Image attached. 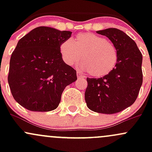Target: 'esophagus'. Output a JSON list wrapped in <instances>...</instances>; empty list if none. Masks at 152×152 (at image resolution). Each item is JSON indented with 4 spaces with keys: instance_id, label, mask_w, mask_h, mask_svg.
I'll return each mask as SVG.
<instances>
[{
    "instance_id": "obj_1",
    "label": "esophagus",
    "mask_w": 152,
    "mask_h": 152,
    "mask_svg": "<svg viewBox=\"0 0 152 152\" xmlns=\"http://www.w3.org/2000/svg\"><path fill=\"white\" fill-rule=\"evenodd\" d=\"M77 77H78V78H85V76H83L81 73L77 72Z\"/></svg>"
}]
</instances>
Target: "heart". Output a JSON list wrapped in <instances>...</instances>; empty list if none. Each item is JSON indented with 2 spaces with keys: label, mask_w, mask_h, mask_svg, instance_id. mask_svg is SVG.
Here are the masks:
<instances>
[{
  "label": "heart",
  "mask_w": 152,
  "mask_h": 152,
  "mask_svg": "<svg viewBox=\"0 0 152 152\" xmlns=\"http://www.w3.org/2000/svg\"><path fill=\"white\" fill-rule=\"evenodd\" d=\"M60 53L64 63L74 66L83 58V70L94 77L107 76L114 69L118 61V53L114 45L94 33H81L74 40L61 43Z\"/></svg>",
  "instance_id": "1"
}]
</instances>
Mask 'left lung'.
Returning <instances> with one entry per match:
<instances>
[{"instance_id":"left-lung-1","label":"left lung","mask_w":152,"mask_h":152,"mask_svg":"<svg viewBox=\"0 0 152 152\" xmlns=\"http://www.w3.org/2000/svg\"><path fill=\"white\" fill-rule=\"evenodd\" d=\"M109 38L118 53L114 69L99 78H87L85 101L88 108L100 114L120 112L134 104L142 85V54L137 43L119 29L96 31Z\"/></svg>"}]
</instances>
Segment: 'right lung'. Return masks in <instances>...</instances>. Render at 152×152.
Instances as JSON below:
<instances>
[{
    "mask_svg": "<svg viewBox=\"0 0 152 152\" xmlns=\"http://www.w3.org/2000/svg\"><path fill=\"white\" fill-rule=\"evenodd\" d=\"M71 31L40 26L18 41L10 60L8 81L17 102L32 111L56 109L64 88L77 79L63 61L60 46Z\"/></svg>",
    "mask_w": 152,
    "mask_h": 152,
    "instance_id": "obj_1",
    "label": "right lung"
}]
</instances>
